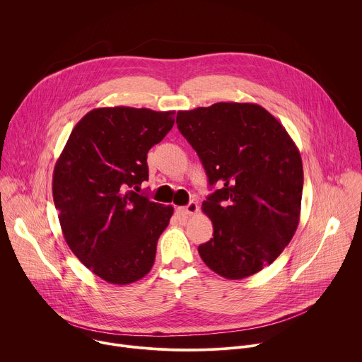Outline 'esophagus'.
Listing matches in <instances>:
<instances>
[{
	"label": "esophagus",
	"instance_id": "34e87169",
	"mask_svg": "<svg viewBox=\"0 0 362 362\" xmlns=\"http://www.w3.org/2000/svg\"><path fill=\"white\" fill-rule=\"evenodd\" d=\"M182 212H183L185 215H187V216H192V215H194V214L199 212V206H197L196 202H189V203L185 206V208H182Z\"/></svg>",
	"mask_w": 362,
	"mask_h": 362
}]
</instances>
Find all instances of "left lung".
<instances>
[{
  "label": "left lung",
  "instance_id": "obj_1",
  "mask_svg": "<svg viewBox=\"0 0 362 362\" xmlns=\"http://www.w3.org/2000/svg\"><path fill=\"white\" fill-rule=\"evenodd\" d=\"M177 129L196 150L209 185L202 203L214 238L197 247L226 279L271 265L296 232L303 187L302 159L285 127L253 103H215L177 112Z\"/></svg>",
  "mask_w": 362,
  "mask_h": 362
}]
</instances>
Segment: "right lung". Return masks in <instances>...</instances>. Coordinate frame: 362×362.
Segmentation results:
<instances>
[{
	"mask_svg": "<svg viewBox=\"0 0 362 362\" xmlns=\"http://www.w3.org/2000/svg\"><path fill=\"white\" fill-rule=\"evenodd\" d=\"M175 112L101 107L73 129L53 175V199L69 247L93 274L127 285L146 276L172 206L139 194L147 151L170 132Z\"/></svg>",
	"mask_w": 362,
	"mask_h": 362,
	"instance_id": "1",
	"label": "right lung"
}]
</instances>
